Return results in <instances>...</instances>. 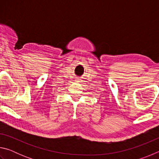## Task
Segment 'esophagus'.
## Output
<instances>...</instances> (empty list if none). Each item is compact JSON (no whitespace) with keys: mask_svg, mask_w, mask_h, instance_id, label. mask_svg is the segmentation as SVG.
<instances>
[{"mask_svg":"<svg viewBox=\"0 0 159 159\" xmlns=\"http://www.w3.org/2000/svg\"><path fill=\"white\" fill-rule=\"evenodd\" d=\"M76 80H77V81H79V79H77Z\"/></svg>","mask_w":159,"mask_h":159,"instance_id":"1","label":"esophagus"}]
</instances>
